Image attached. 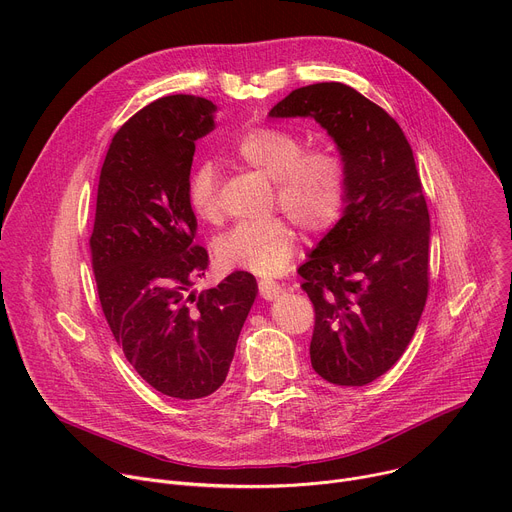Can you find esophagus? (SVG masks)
Returning a JSON list of instances; mask_svg holds the SVG:
<instances>
[{"mask_svg":"<svg viewBox=\"0 0 512 512\" xmlns=\"http://www.w3.org/2000/svg\"><path fill=\"white\" fill-rule=\"evenodd\" d=\"M259 292H261V296L265 300H271V298H276L282 292V284L263 278V280H259Z\"/></svg>","mask_w":512,"mask_h":512,"instance_id":"1","label":"esophagus"}]
</instances>
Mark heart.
Returning <instances> with one entry per match:
<instances>
[{
    "label": "heart",
    "mask_w": 512,
    "mask_h": 512,
    "mask_svg": "<svg viewBox=\"0 0 512 512\" xmlns=\"http://www.w3.org/2000/svg\"><path fill=\"white\" fill-rule=\"evenodd\" d=\"M302 135L276 123L247 127L228 144V158L269 177L274 206L302 230L323 232L342 216L348 199V162L337 146L302 148ZM185 195L191 212L203 222L220 220L218 175L212 162H197L187 175ZM296 234L286 218L241 222L216 241L224 267L274 276L290 263Z\"/></svg>",
    "instance_id": "obj_1"
}]
</instances>
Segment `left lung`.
<instances>
[{"label":"left lung","instance_id":"obj_1","mask_svg":"<svg viewBox=\"0 0 512 512\" xmlns=\"http://www.w3.org/2000/svg\"><path fill=\"white\" fill-rule=\"evenodd\" d=\"M271 117H313L348 162V206L298 267L315 309L311 362L339 387L379 379L416 333L430 288V218L397 121L358 90H292Z\"/></svg>","mask_w":512,"mask_h":512}]
</instances>
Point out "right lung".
I'll use <instances>...</instances> for the list:
<instances>
[{
    "label": "right lung",
    "instance_id": "add662e5",
    "mask_svg": "<svg viewBox=\"0 0 512 512\" xmlns=\"http://www.w3.org/2000/svg\"><path fill=\"white\" fill-rule=\"evenodd\" d=\"M214 105L162 96L125 121L100 170L90 236L92 271L115 342L140 377L175 399H201L226 381L257 282L232 271L189 292L210 265L195 245L185 183Z\"/></svg>",
    "mask_w": 512,
    "mask_h": 512
}]
</instances>
